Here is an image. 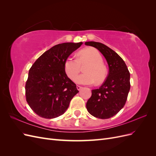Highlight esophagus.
Returning a JSON list of instances; mask_svg holds the SVG:
<instances>
[{"instance_id":"esophagus-1","label":"esophagus","mask_w":156,"mask_h":156,"mask_svg":"<svg viewBox=\"0 0 156 156\" xmlns=\"http://www.w3.org/2000/svg\"><path fill=\"white\" fill-rule=\"evenodd\" d=\"M77 89L78 90H81V88H82V87H81V86H79V85H77Z\"/></svg>"}]
</instances>
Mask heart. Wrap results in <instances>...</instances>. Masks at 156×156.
<instances>
[{"label":"heart","mask_w":156,"mask_h":156,"mask_svg":"<svg viewBox=\"0 0 156 156\" xmlns=\"http://www.w3.org/2000/svg\"><path fill=\"white\" fill-rule=\"evenodd\" d=\"M101 54L94 48H87L80 51L78 58L69 56L64 62V71L67 76L74 80L81 72V66L88 64L84 68L83 73L75 79V82L82 84H91L96 81L101 83L106 78L107 69Z\"/></svg>","instance_id":"1"}]
</instances>
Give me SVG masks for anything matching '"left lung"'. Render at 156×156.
Here are the masks:
<instances>
[{
	"label": "left lung",
	"mask_w": 156,
	"mask_h": 156,
	"mask_svg": "<svg viewBox=\"0 0 156 156\" xmlns=\"http://www.w3.org/2000/svg\"><path fill=\"white\" fill-rule=\"evenodd\" d=\"M84 44L100 51L108 66L104 83L99 88L92 90V96L87 102V111L98 119H109L126 104L130 89L129 72L123 59L107 45L96 41H87Z\"/></svg>",
	"instance_id": "left-lung-1"
}]
</instances>
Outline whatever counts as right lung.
Segmentation results:
<instances>
[{"label":"right lung","mask_w":156,"mask_h":156,"mask_svg":"<svg viewBox=\"0 0 156 156\" xmlns=\"http://www.w3.org/2000/svg\"><path fill=\"white\" fill-rule=\"evenodd\" d=\"M82 44L56 45L30 68L25 84L26 100L39 116L51 119L62 115L79 92L76 84L66 74L64 65L66 59Z\"/></svg>","instance_id":"right-lung-1"}]
</instances>
